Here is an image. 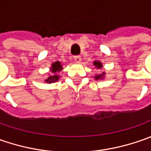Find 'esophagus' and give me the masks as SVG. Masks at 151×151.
<instances>
[{
	"mask_svg": "<svg viewBox=\"0 0 151 151\" xmlns=\"http://www.w3.org/2000/svg\"><path fill=\"white\" fill-rule=\"evenodd\" d=\"M74 60H75L76 62L80 63V62L81 61V57L80 55H76V56H75V57H74Z\"/></svg>",
	"mask_w": 151,
	"mask_h": 151,
	"instance_id": "esophagus-1",
	"label": "esophagus"
}]
</instances>
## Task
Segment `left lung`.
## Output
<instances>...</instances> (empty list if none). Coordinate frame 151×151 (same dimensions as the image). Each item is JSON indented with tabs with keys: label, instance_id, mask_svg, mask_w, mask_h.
I'll return each mask as SVG.
<instances>
[{
	"label": "left lung",
	"instance_id": "8db88e82",
	"mask_svg": "<svg viewBox=\"0 0 151 151\" xmlns=\"http://www.w3.org/2000/svg\"><path fill=\"white\" fill-rule=\"evenodd\" d=\"M94 65L97 67V68H99V69L101 68V66H102V65H101L100 62H98V61H95V62H94ZM104 75H105V74H104V73H102V75H98V76H96L95 78L96 79L102 78V77L104 76Z\"/></svg>",
	"mask_w": 151,
	"mask_h": 151
}]
</instances>
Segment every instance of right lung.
<instances>
[{"instance_id": "1", "label": "right lung", "mask_w": 151, "mask_h": 151, "mask_svg": "<svg viewBox=\"0 0 151 151\" xmlns=\"http://www.w3.org/2000/svg\"><path fill=\"white\" fill-rule=\"evenodd\" d=\"M62 69H63V68L61 66L60 62L57 61V62L54 63V64L52 65V68H51V71L53 73V76H50L49 78L47 79V80H46V82H48V83H52V82L57 81L59 80V77H60V76L57 75V73H59L60 71H61Z\"/></svg>"}]
</instances>
